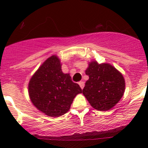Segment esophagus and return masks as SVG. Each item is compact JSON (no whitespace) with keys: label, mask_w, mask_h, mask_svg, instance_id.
Listing matches in <instances>:
<instances>
[{"label":"esophagus","mask_w":148,"mask_h":148,"mask_svg":"<svg viewBox=\"0 0 148 148\" xmlns=\"http://www.w3.org/2000/svg\"><path fill=\"white\" fill-rule=\"evenodd\" d=\"M78 84H79V85L80 86V87H81V89H83L84 86V82L82 81H81V82H79Z\"/></svg>","instance_id":"esophagus-1"}]
</instances>
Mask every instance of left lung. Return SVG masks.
<instances>
[{
  "instance_id": "left-lung-1",
  "label": "left lung",
  "mask_w": 148,
  "mask_h": 148,
  "mask_svg": "<svg viewBox=\"0 0 148 148\" xmlns=\"http://www.w3.org/2000/svg\"><path fill=\"white\" fill-rule=\"evenodd\" d=\"M85 73L89 79L82 90L93 108L99 111L111 110L122 97L125 89L123 75L110 64L92 61Z\"/></svg>"
}]
</instances>
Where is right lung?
<instances>
[{
    "label": "right lung",
    "mask_w": 148,
    "mask_h": 148,
    "mask_svg": "<svg viewBox=\"0 0 148 148\" xmlns=\"http://www.w3.org/2000/svg\"><path fill=\"white\" fill-rule=\"evenodd\" d=\"M82 92L69 74L62 70L60 59L53 55L39 66L28 83L32 104L46 115L58 117L69 110L74 98Z\"/></svg>",
    "instance_id": "add662e5"
}]
</instances>
